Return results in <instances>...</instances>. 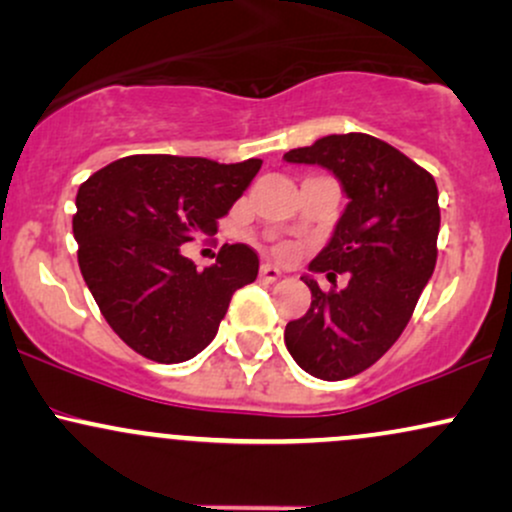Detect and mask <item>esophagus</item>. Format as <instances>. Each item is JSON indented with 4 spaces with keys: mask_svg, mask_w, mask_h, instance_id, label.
Segmentation results:
<instances>
[{
    "mask_svg": "<svg viewBox=\"0 0 512 512\" xmlns=\"http://www.w3.org/2000/svg\"><path fill=\"white\" fill-rule=\"evenodd\" d=\"M260 276H262V279H267V281H276L281 276V269L267 262V264H262V267H260Z\"/></svg>",
    "mask_w": 512,
    "mask_h": 512,
    "instance_id": "esophagus-1",
    "label": "esophagus"
}]
</instances>
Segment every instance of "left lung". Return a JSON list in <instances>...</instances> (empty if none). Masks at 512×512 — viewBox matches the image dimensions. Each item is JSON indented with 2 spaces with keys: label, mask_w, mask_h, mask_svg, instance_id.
Listing matches in <instances>:
<instances>
[{
  "label": "left lung",
  "mask_w": 512,
  "mask_h": 512,
  "mask_svg": "<svg viewBox=\"0 0 512 512\" xmlns=\"http://www.w3.org/2000/svg\"><path fill=\"white\" fill-rule=\"evenodd\" d=\"M286 163L327 168L346 207L310 272L349 274L344 289L322 291L303 274L313 301L286 325L293 361L320 380H344L378 361L407 327L436 269L438 187L431 173L370 134H330L291 149Z\"/></svg>",
  "instance_id": "left-lung-1"
}]
</instances>
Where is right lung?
<instances>
[{
    "label": "right lung",
    "instance_id": "obj_1",
    "mask_svg": "<svg viewBox=\"0 0 512 512\" xmlns=\"http://www.w3.org/2000/svg\"><path fill=\"white\" fill-rule=\"evenodd\" d=\"M260 166V158L127 156L79 187L72 228L81 274L108 325L137 354L190 361L216 337L233 293L257 279L260 260L248 245H223L204 269L180 245L214 236L216 219Z\"/></svg>",
    "mask_w": 512,
    "mask_h": 512
}]
</instances>
